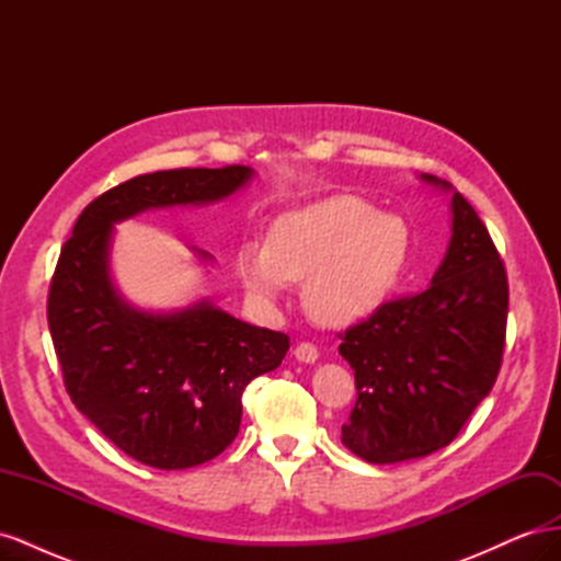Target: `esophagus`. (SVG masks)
<instances>
[{"mask_svg": "<svg viewBox=\"0 0 561 561\" xmlns=\"http://www.w3.org/2000/svg\"><path fill=\"white\" fill-rule=\"evenodd\" d=\"M295 358L299 363H316L318 360V348L311 342H301L295 346Z\"/></svg>", "mask_w": 561, "mask_h": 561, "instance_id": "obj_1", "label": "esophagus"}]
</instances>
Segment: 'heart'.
Listing matches in <instances>:
<instances>
[{"label":"heart","instance_id":"heart-1","mask_svg":"<svg viewBox=\"0 0 561 561\" xmlns=\"http://www.w3.org/2000/svg\"><path fill=\"white\" fill-rule=\"evenodd\" d=\"M410 248L398 217L355 196H332L283 213L268 243L245 241L236 268L252 299L271 304L304 283V309L328 328L369 318L393 293Z\"/></svg>","mask_w":561,"mask_h":561}]
</instances>
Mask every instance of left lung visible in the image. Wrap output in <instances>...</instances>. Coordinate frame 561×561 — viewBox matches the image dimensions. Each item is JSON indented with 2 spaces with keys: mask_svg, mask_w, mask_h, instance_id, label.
Instances as JSON below:
<instances>
[{
  "mask_svg": "<svg viewBox=\"0 0 561 561\" xmlns=\"http://www.w3.org/2000/svg\"><path fill=\"white\" fill-rule=\"evenodd\" d=\"M421 180L451 190L435 175ZM505 322L503 260L478 213L454 192L451 241L426 290L386 301L339 334L358 390L344 447L367 463L447 447L499 377Z\"/></svg>",
  "mask_w": 561,
  "mask_h": 561,
  "instance_id": "8db88e82",
  "label": "left lung"
}]
</instances>
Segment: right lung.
<instances>
[{"mask_svg": "<svg viewBox=\"0 0 561 561\" xmlns=\"http://www.w3.org/2000/svg\"><path fill=\"white\" fill-rule=\"evenodd\" d=\"M250 178L248 165L138 175L91 201L60 250L46 318L65 388L110 443L145 466L184 470L222 454L239 435L245 386L283 363L290 336L208 299L173 313L130 307L110 278L114 225L151 208L222 201Z\"/></svg>", "mask_w": 561, "mask_h": 561, "instance_id": "1", "label": "right lung"}]
</instances>
